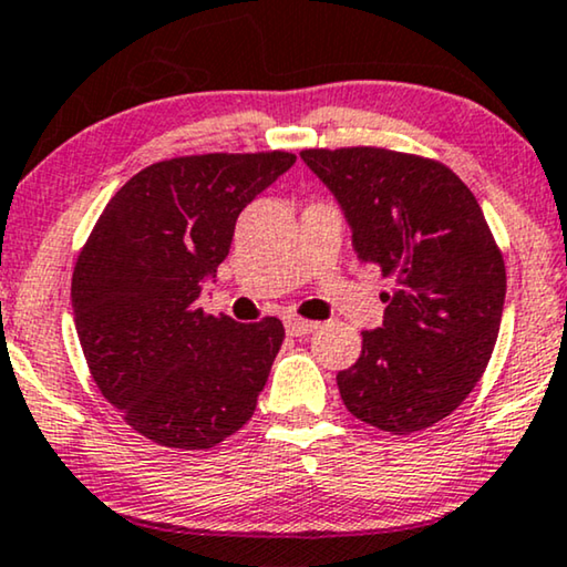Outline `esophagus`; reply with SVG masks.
Segmentation results:
<instances>
[{"instance_id": "esophagus-1", "label": "esophagus", "mask_w": 567, "mask_h": 567, "mask_svg": "<svg viewBox=\"0 0 567 567\" xmlns=\"http://www.w3.org/2000/svg\"><path fill=\"white\" fill-rule=\"evenodd\" d=\"M282 321H285V329H287V333H290V337H306V333L318 329L316 321H308V318H300V316H292V313L285 316Z\"/></svg>"}]
</instances>
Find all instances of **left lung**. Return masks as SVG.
I'll return each instance as SVG.
<instances>
[{
	"label": "left lung",
	"mask_w": 567,
	"mask_h": 567,
	"mask_svg": "<svg viewBox=\"0 0 567 567\" xmlns=\"http://www.w3.org/2000/svg\"><path fill=\"white\" fill-rule=\"evenodd\" d=\"M364 265L393 277L382 326L337 374L352 416L390 434L436 424L477 385L496 347L506 267L485 215L452 169L401 151L308 148Z\"/></svg>",
	"instance_id": "1"
}]
</instances>
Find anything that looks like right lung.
<instances>
[{"mask_svg":"<svg viewBox=\"0 0 567 567\" xmlns=\"http://www.w3.org/2000/svg\"><path fill=\"white\" fill-rule=\"evenodd\" d=\"M292 164L285 151L151 164L86 238L71 277L79 344L102 395L146 440L210 450L254 416L282 321L207 316L200 295L238 213Z\"/></svg>","mask_w":567,"mask_h":567,"instance_id":"right-lung-1","label":"right lung"}]
</instances>
